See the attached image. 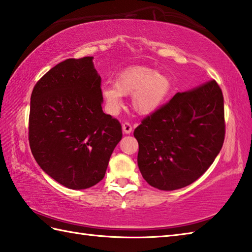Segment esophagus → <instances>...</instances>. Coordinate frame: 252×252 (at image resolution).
<instances>
[{"label":"esophagus","mask_w":252,"mask_h":252,"mask_svg":"<svg viewBox=\"0 0 252 252\" xmlns=\"http://www.w3.org/2000/svg\"><path fill=\"white\" fill-rule=\"evenodd\" d=\"M122 131H123V133H126V134H130V133L132 132V126L129 122H125L122 125Z\"/></svg>","instance_id":"34e87169"}]
</instances>
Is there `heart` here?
I'll list each match as a JSON object with an SVG mask.
<instances>
[{
	"instance_id": "heart-1",
	"label": "heart",
	"mask_w": 252,
	"mask_h": 252,
	"mask_svg": "<svg viewBox=\"0 0 252 252\" xmlns=\"http://www.w3.org/2000/svg\"><path fill=\"white\" fill-rule=\"evenodd\" d=\"M172 89L168 74L147 67H132L117 77L115 85L101 88V96L109 109L120 108L122 95L132 94V106L137 114L151 115L163 105Z\"/></svg>"
}]
</instances>
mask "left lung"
Returning a JSON list of instances; mask_svg holds the SVG:
<instances>
[{
    "mask_svg": "<svg viewBox=\"0 0 252 252\" xmlns=\"http://www.w3.org/2000/svg\"><path fill=\"white\" fill-rule=\"evenodd\" d=\"M224 136L223 94L211 80L176 93L143 119L134 130L138 168L155 189H182L199 179L215 161Z\"/></svg>",
    "mask_w": 252,
    "mask_h": 252,
    "instance_id": "8db88e82",
    "label": "left lung"
}]
</instances>
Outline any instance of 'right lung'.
Here are the masks:
<instances>
[{
	"label": "right lung",
	"instance_id": "add662e5",
	"mask_svg": "<svg viewBox=\"0 0 252 252\" xmlns=\"http://www.w3.org/2000/svg\"><path fill=\"white\" fill-rule=\"evenodd\" d=\"M100 76L93 57L69 58L34 85L30 100L29 144L40 168L70 189L104 179L121 125L101 108Z\"/></svg>",
	"mask_w": 252,
	"mask_h": 252
}]
</instances>
